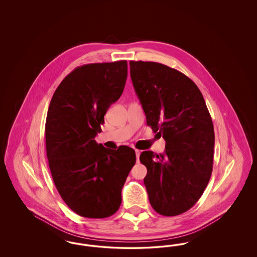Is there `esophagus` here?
Here are the masks:
<instances>
[{
	"label": "esophagus",
	"instance_id": "1",
	"mask_svg": "<svg viewBox=\"0 0 257 257\" xmlns=\"http://www.w3.org/2000/svg\"><path fill=\"white\" fill-rule=\"evenodd\" d=\"M136 152V157H137V162H139V158H140V154H141V151L139 149H136L135 150Z\"/></svg>",
	"mask_w": 257,
	"mask_h": 257
}]
</instances>
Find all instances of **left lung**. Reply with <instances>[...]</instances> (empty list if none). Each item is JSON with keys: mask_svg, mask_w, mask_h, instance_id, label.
Returning a JSON list of instances; mask_svg holds the SVG:
<instances>
[{"mask_svg": "<svg viewBox=\"0 0 257 257\" xmlns=\"http://www.w3.org/2000/svg\"><path fill=\"white\" fill-rule=\"evenodd\" d=\"M135 91L147 124L166 141L164 154L144 151V182L149 202L160 215L172 217L193 207L213 170L215 133L204 98L180 71L153 61L130 62Z\"/></svg>", "mask_w": 257, "mask_h": 257, "instance_id": "obj_1", "label": "left lung"}]
</instances>
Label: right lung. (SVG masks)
Returning a JSON list of instances; mask_svg holds the SVG:
<instances>
[{"label":"right lung","instance_id":"right-lung-1","mask_svg":"<svg viewBox=\"0 0 257 257\" xmlns=\"http://www.w3.org/2000/svg\"><path fill=\"white\" fill-rule=\"evenodd\" d=\"M126 79V61L85 64L61 81L50 102L45 139L51 174L63 201L85 218L103 219L118 210L136 163L133 148L112 150L94 140Z\"/></svg>","mask_w":257,"mask_h":257}]
</instances>
